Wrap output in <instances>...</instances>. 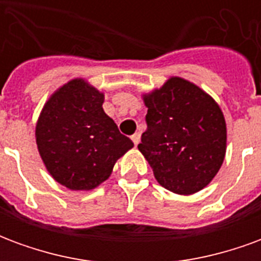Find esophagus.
Instances as JSON below:
<instances>
[{"mask_svg":"<svg viewBox=\"0 0 261 261\" xmlns=\"http://www.w3.org/2000/svg\"><path fill=\"white\" fill-rule=\"evenodd\" d=\"M131 140H133V142H134V145H138L140 141H141V136H140V133L133 134V136H131Z\"/></svg>","mask_w":261,"mask_h":261,"instance_id":"esophagus-1","label":"esophagus"}]
</instances>
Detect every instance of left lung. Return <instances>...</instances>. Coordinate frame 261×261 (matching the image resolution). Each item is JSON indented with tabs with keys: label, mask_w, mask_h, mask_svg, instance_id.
Listing matches in <instances>:
<instances>
[{
	"label": "left lung",
	"mask_w": 261,
	"mask_h": 261,
	"mask_svg": "<svg viewBox=\"0 0 261 261\" xmlns=\"http://www.w3.org/2000/svg\"><path fill=\"white\" fill-rule=\"evenodd\" d=\"M147 130L138 149L161 186L176 194L200 192L224 162L226 124L213 97L189 81L172 76L144 95Z\"/></svg>",
	"instance_id": "1"
}]
</instances>
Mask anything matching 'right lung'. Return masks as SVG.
Masks as SVG:
<instances>
[{"label":"right lung","instance_id":"obj_1","mask_svg":"<svg viewBox=\"0 0 261 261\" xmlns=\"http://www.w3.org/2000/svg\"><path fill=\"white\" fill-rule=\"evenodd\" d=\"M103 100L96 88L72 80L54 92L37 120L39 153L54 180L67 189H95L134 147L105 113Z\"/></svg>","mask_w":261,"mask_h":261}]
</instances>
